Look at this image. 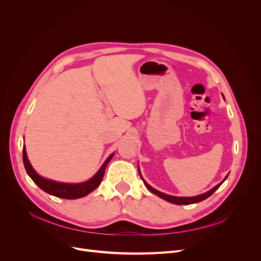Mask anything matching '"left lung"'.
<instances>
[{"label": "left lung", "mask_w": 261, "mask_h": 261, "mask_svg": "<svg viewBox=\"0 0 261 261\" xmlns=\"http://www.w3.org/2000/svg\"><path fill=\"white\" fill-rule=\"evenodd\" d=\"M139 174H140V172H139ZM227 176H228V175H226V177H225L222 181H221L220 184H218L217 186H215L212 189H210L209 192L204 193V194H201V195H198V196H195V197H175V196L167 195V194H164V193H161V192H159V191H156V189H154L153 187L150 186V185L147 183V181L143 178V176L140 175L141 179H143V181H144V184L147 186V188L149 189L150 192H151V193L154 194V195H156V196H159L160 198H162V199H164V200H167V201H169V202H171V203H175V204H191V203H196V202H199V201H202V200H204V199H207L208 197H210L213 193H215V192L217 191V189H218L221 185H222V183L227 178Z\"/></svg>", "instance_id": "left-lung-1"}]
</instances>
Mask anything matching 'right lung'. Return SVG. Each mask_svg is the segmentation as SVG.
Here are the masks:
<instances>
[{
  "label": "right lung",
  "mask_w": 261,
  "mask_h": 261,
  "mask_svg": "<svg viewBox=\"0 0 261 261\" xmlns=\"http://www.w3.org/2000/svg\"><path fill=\"white\" fill-rule=\"evenodd\" d=\"M113 155H114V153H112L108 158V159L105 161V163L102 164V167L99 169V171L90 179H88L87 181H84V183L70 184V183H61V181H55V180L44 178V177L39 175L38 173L34 170V168L31 167V164L27 158L25 146H23V148H22L23 165H25V169L28 173V175L30 176V178L33 179L35 183L42 189L43 192L48 193L50 195H53L55 197H59V198H63V199L82 198V197H85L86 195H88L91 192H93L94 189H96L100 185L102 178H103L107 165L110 161H111Z\"/></svg>",
  "instance_id": "right-lung-1"
}]
</instances>
